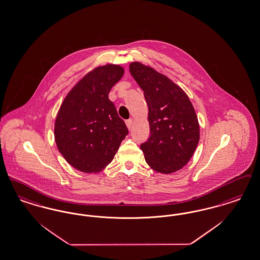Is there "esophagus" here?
I'll return each mask as SVG.
<instances>
[{
	"mask_svg": "<svg viewBox=\"0 0 260 260\" xmlns=\"http://www.w3.org/2000/svg\"><path fill=\"white\" fill-rule=\"evenodd\" d=\"M133 123H134V120H133V119H128V120H126V121H125V125H126L128 129H131V128H132V126H133Z\"/></svg>",
	"mask_w": 260,
	"mask_h": 260,
	"instance_id": "obj_1",
	"label": "esophagus"
}]
</instances>
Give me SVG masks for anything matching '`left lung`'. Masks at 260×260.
I'll use <instances>...</instances> for the list:
<instances>
[{"mask_svg":"<svg viewBox=\"0 0 260 260\" xmlns=\"http://www.w3.org/2000/svg\"><path fill=\"white\" fill-rule=\"evenodd\" d=\"M129 72L144 92L150 137L140 145L146 162L156 172L170 174L185 167L199 141V124L187 93L167 76L141 62Z\"/></svg>","mask_w":260,"mask_h":260,"instance_id":"left-lung-1","label":"left lung"}]
</instances>
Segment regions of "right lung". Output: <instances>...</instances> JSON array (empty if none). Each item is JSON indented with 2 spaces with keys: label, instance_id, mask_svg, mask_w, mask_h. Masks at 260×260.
Here are the masks:
<instances>
[{
  "label": "right lung",
  "instance_id": "1",
  "mask_svg": "<svg viewBox=\"0 0 260 260\" xmlns=\"http://www.w3.org/2000/svg\"><path fill=\"white\" fill-rule=\"evenodd\" d=\"M124 72L118 64L95 68L67 94L57 114L56 145L64 159L81 172L102 171L112 161L128 134L108 99Z\"/></svg>",
  "mask_w": 260,
  "mask_h": 260
}]
</instances>
